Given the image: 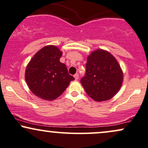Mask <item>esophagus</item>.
<instances>
[{
	"mask_svg": "<svg viewBox=\"0 0 148 148\" xmlns=\"http://www.w3.org/2000/svg\"><path fill=\"white\" fill-rule=\"evenodd\" d=\"M74 79H75V80H78V79H79V74H74Z\"/></svg>",
	"mask_w": 148,
	"mask_h": 148,
	"instance_id": "1",
	"label": "esophagus"
}]
</instances>
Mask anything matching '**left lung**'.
<instances>
[{
	"mask_svg": "<svg viewBox=\"0 0 148 148\" xmlns=\"http://www.w3.org/2000/svg\"><path fill=\"white\" fill-rule=\"evenodd\" d=\"M123 73L109 51L97 49L87 58L86 74L81 83L86 93L98 102L111 99L120 90Z\"/></svg>",
	"mask_w": 148,
	"mask_h": 148,
	"instance_id": "8db88e82",
	"label": "left lung"
}]
</instances>
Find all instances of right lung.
<instances>
[{"label":"right lung","mask_w":148,"mask_h":148,"mask_svg":"<svg viewBox=\"0 0 148 148\" xmlns=\"http://www.w3.org/2000/svg\"><path fill=\"white\" fill-rule=\"evenodd\" d=\"M63 52L55 45H47L34 54L27 65L25 78L31 92L40 99L54 101L63 93L74 78L60 63Z\"/></svg>","instance_id":"right-lung-1"}]
</instances>
